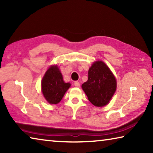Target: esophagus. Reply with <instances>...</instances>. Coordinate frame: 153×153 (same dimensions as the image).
<instances>
[{"label": "esophagus", "instance_id": "obj_1", "mask_svg": "<svg viewBox=\"0 0 153 153\" xmlns=\"http://www.w3.org/2000/svg\"><path fill=\"white\" fill-rule=\"evenodd\" d=\"M74 86H76V87H79L80 86V84H79V82H77V81H76V82H74Z\"/></svg>", "mask_w": 153, "mask_h": 153}]
</instances>
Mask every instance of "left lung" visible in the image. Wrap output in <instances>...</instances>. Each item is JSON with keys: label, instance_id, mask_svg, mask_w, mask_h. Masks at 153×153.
I'll use <instances>...</instances> for the list:
<instances>
[{"label": "left lung", "instance_id": "8db88e82", "mask_svg": "<svg viewBox=\"0 0 153 153\" xmlns=\"http://www.w3.org/2000/svg\"><path fill=\"white\" fill-rule=\"evenodd\" d=\"M82 88L93 105L104 107L109 102L115 93L117 82L107 65L97 61L90 67L88 78Z\"/></svg>", "mask_w": 153, "mask_h": 153}]
</instances>
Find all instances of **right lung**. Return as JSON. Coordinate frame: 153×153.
<instances>
[{"mask_svg": "<svg viewBox=\"0 0 153 153\" xmlns=\"http://www.w3.org/2000/svg\"><path fill=\"white\" fill-rule=\"evenodd\" d=\"M41 86L42 94L47 102L50 104H57L71 86V84L63 81L57 65H52L46 71Z\"/></svg>", "mask_w": 153, "mask_h": 153, "instance_id": "right-lung-1", "label": "right lung"}]
</instances>
